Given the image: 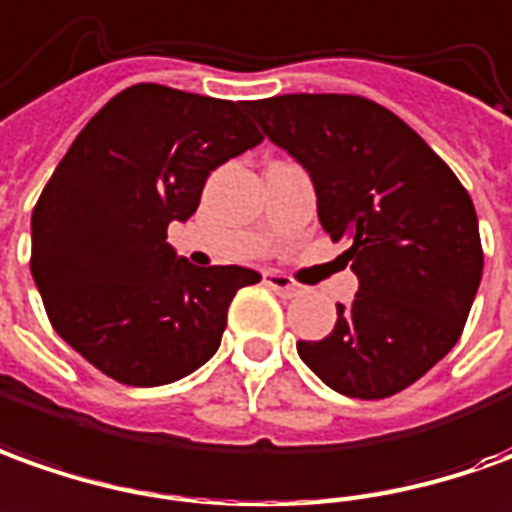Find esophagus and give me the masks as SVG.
<instances>
[{"label":"esophagus","mask_w":512,"mask_h":512,"mask_svg":"<svg viewBox=\"0 0 512 512\" xmlns=\"http://www.w3.org/2000/svg\"><path fill=\"white\" fill-rule=\"evenodd\" d=\"M264 284L270 287V290L281 292V295H298L301 287L292 281L290 276H284V273H276V270H270V273H264Z\"/></svg>","instance_id":"esophagus-1"}]
</instances>
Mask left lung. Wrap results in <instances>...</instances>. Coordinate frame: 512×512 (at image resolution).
<instances>
[{
  "instance_id": "obj_1",
  "label": "left lung",
  "mask_w": 512,
  "mask_h": 512,
  "mask_svg": "<svg viewBox=\"0 0 512 512\" xmlns=\"http://www.w3.org/2000/svg\"><path fill=\"white\" fill-rule=\"evenodd\" d=\"M315 183L323 231L351 248V306L298 357L331 390L387 398L463 334L482 278L474 203L449 164L384 105L357 94H281L245 105Z\"/></svg>"
}]
</instances>
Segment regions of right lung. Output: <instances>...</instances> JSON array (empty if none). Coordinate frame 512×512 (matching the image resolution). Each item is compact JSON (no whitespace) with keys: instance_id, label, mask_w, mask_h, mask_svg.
<instances>
[{"instance_id":"1","label":"right lung","mask_w":512,"mask_h":512,"mask_svg":"<svg viewBox=\"0 0 512 512\" xmlns=\"http://www.w3.org/2000/svg\"><path fill=\"white\" fill-rule=\"evenodd\" d=\"M248 102L139 83L91 116L33 209L30 270L52 329L105 376L158 387L220 348L236 264L195 267L167 242L211 169L262 142Z\"/></svg>"}]
</instances>
